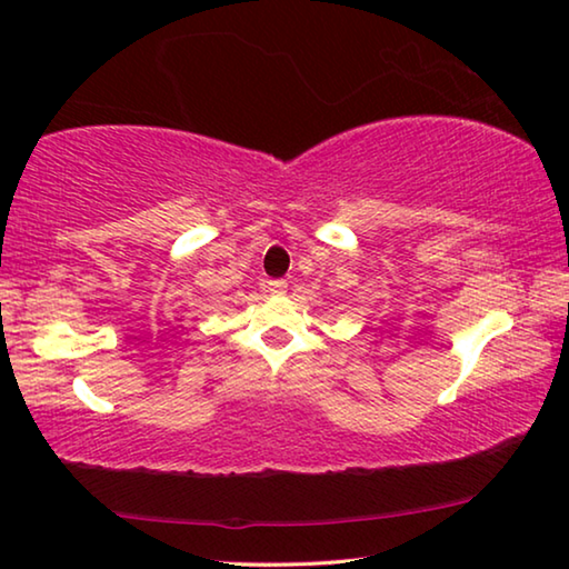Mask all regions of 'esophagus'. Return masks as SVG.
<instances>
[{
    "mask_svg": "<svg viewBox=\"0 0 569 569\" xmlns=\"http://www.w3.org/2000/svg\"><path fill=\"white\" fill-rule=\"evenodd\" d=\"M288 283L286 281H263V291L268 296H283Z\"/></svg>",
    "mask_w": 569,
    "mask_h": 569,
    "instance_id": "1",
    "label": "esophagus"
}]
</instances>
